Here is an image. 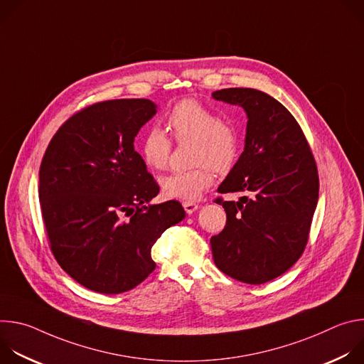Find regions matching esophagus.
<instances>
[{"instance_id": "34e87169", "label": "esophagus", "mask_w": 364, "mask_h": 364, "mask_svg": "<svg viewBox=\"0 0 364 364\" xmlns=\"http://www.w3.org/2000/svg\"><path fill=\"white\" fill-rule=\"evenodd\" d=\"M183 207H184L186 213L191 215V213H194V212L198 209V204H197V203H193V201H184V203H183Z\"/></svg>"}]
</instances>
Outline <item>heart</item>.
Wrapping results in <instances>:
<instances>
[{"label": "heart", "mask_w": 364, "mask_h": 364, "mask_svg": "<svg viewBox=\"0 0 364 364\" xmlns=\"http://www.w3.org/2000/svg\"><path fill=\"white\" fill-rule=\"evenodd\" d=\"M167 128L177 144H193L191 161L196 166L188 171H176L160 180L161 191L168 198L194 200L213 184V171L226 173L236 161L239 138L235 127L203 103L184 99L171 109ZM144 163L155 171L168 166L171 141L159 128L148 129L139 142Z\"/></svg>", "instance_id": "heart-1"}]
</instances>
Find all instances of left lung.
<instances>
[{
    "label": "left lung",
    "instance_id": "obj_1",
    "mask_svg": "<svg viewBox=\"0 0 364 364\" xmlns=\"http://www.w3.org/2000/svg\"><path fill=\"white\" fill-rule=\"evenodd\" d=\"M212 96L247 115L245 149L218 191L250 196L215 200L226 226L210 239L213 259L233 279L265 284L287 272L306 246L318 201L317 164L295 118L268 93L229 87Z\"/></svg>",
    "mask_w": 364,
    "mask_h": 364
}]
</instances>
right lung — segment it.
<instances>
[{
  "label": "right lung",
  "mask_w": 364,
  "mask_h": 364,
  "mask_svg": "<svg viewBox=\"0 0 364 364\" xmlns=\"http://www.w3.org/2000/svg\"><path fill=\"white\" fill-rule=\"evenodd\" d=\"M155 114L149 99L93 103L70 117L44 152L38 198L51 253L95 292L141 284L155 269L152 245L186 216L176 200L148 204L160 187L134 139Z\"/></svg>",
  "instance_id": "obj_1"
}]
</instances>
